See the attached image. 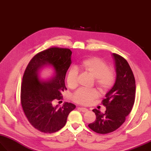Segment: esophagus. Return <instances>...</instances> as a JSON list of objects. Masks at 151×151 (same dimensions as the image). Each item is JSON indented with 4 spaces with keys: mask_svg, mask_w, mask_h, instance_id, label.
I'll return each mask as SVG.
<instances>
[{
    "mask_svg": "<svg viewBox=\"0 0 151 151\" xmlns=\"http://www.w3.org/2000/svg\"><path fill=\"white\" fill-rule=\"evenodd\" d=\"M78 109L80 110V111H81L83 112H86L88 111L86 108H84V107H78Z\"/></svg>",
    "mask_w": 151,
    "mask_h": 151,
    "instance_id": "1",
    "label": "esophagus"
}]
</instances>
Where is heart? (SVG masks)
<instances>
[{
	"instance_id": "obj_1",
	"label": "heart",
	"mask_w": 151,
	"mask_h": 151,
	"mask_svg": "<svg viewBox=\"0 0 151 151\" xmlns=\"http://www.w3.org/2000/svg\"><path fill=\"white\" fill-rule=\"evenodd\" d=\"M81 70L94 77L95 84L101 91H106L114 84L116 80L115 72L109 68L102 60L91 57L83 60L79 64ZM79 71L76 67H71L67 74V83L70 88H76L77 85ZM99 96L95 89L81 88L77 90L72 96L76 102L83 105H89Z\"/></svg>"
}]
</instances>
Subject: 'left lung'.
Returning <instances> with one entry per match:
<instances>
[{
	"mask_svg": "<svg viewBox=\"0 0 151 151\" xmlns=\"http://www.w3.org/2000/svg\"><path fill=\"white\" fill-rule=\"evenodd\" d=\"M112 56L114 60L116 79L102 100L106 111L101 113L93 109L96 120L88 124L93 131L100 134L111 133L119 128L124 123L135 102L136 85L132 69L123 57L116 53Z\"/></svg>",
	"mask_w": 151,
	"mask_h": 151,
	"instance_id": "8db88e82",
	"label": "left lung"
}]
</instances>
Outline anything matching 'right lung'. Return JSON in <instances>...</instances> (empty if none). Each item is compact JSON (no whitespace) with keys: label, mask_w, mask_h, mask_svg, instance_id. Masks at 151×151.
<instances>
[{"label":"right lung","mask_w":151,"mask_h":151,"mask_svg":"<svg viewBox=\"0 0 151 151\" xmlns=\"http://www.w3.org/2000/svg\"><path fill=\"white\" fill-rule=\"evenodd\" d=\"M72 51L67 48L51 47L35 55L28 63L23 76L21 104L30 123L39 131L52 133L62 129L67 117L76 105L65 103L55 106V100H62L66 73L72 63ZM51 66L55 75L51 79L42 80L39 70Z\"/></svg>","instance_id":"1"}]
</instances>
